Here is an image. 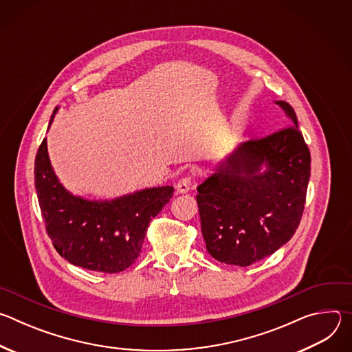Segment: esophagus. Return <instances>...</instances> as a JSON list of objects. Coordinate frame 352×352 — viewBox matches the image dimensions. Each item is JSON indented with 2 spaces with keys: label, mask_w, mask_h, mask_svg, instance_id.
<instances>
[{
  "label": "esophagus",
  "mask_w": 352,
  "mask_h": 352,
  "mask_svg": "<svg viewBox=\"0 0 352 352\" xmlns=\"http://www.w3.org/2000/svg\"><path fill=\"white\" fill-rule=\"evenodd\" d=\"M192 188V177L190 175H186V177H182L178 184H177V190L179 193H186L189 189Z\"/></svg>",
  "instance_id": "esophagus-1"
}]
</instances>
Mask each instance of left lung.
Wrapping results in <instances>:
<instances>
[{"mask_svg": "<svg viewBox=\"0 0 352 352\" xmlns=\"http://www.w3.org/2000/svg\"><path fill=\"white\" fill-rule=\"evenodd\" d=\"M277 104L291 124L241 144L197 186L206 249L221 263L245 267L273 255L302 219L311 153L294 109L287 102Z\"/></svg>", "mask_w": 352, "mask_h": 352, "instance_id": "left-lung-1", "label": "left lung"}]
</instances>
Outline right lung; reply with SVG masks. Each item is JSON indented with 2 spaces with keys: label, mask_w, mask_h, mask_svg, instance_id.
<instances>
[{
  "label": "right lung",
  "mask_w": 352,
  "mask_h": 352,
  "mask_svg": "<svg viewBox=\"0 0 352 352\" xmlns=\"http://www.w3.org/2000/svg\"><path fill=\"white\" fill-rule=\"evenodd\" d=\"M34 184L45 232L57 252L75 266L100 273H120L135 263L150 221L174 193L167 185L104 202L74 196L50 164L45 138L34 160Z\"/></svg>",
  "instance_id": "right-lung-1"
}]
</instances>
